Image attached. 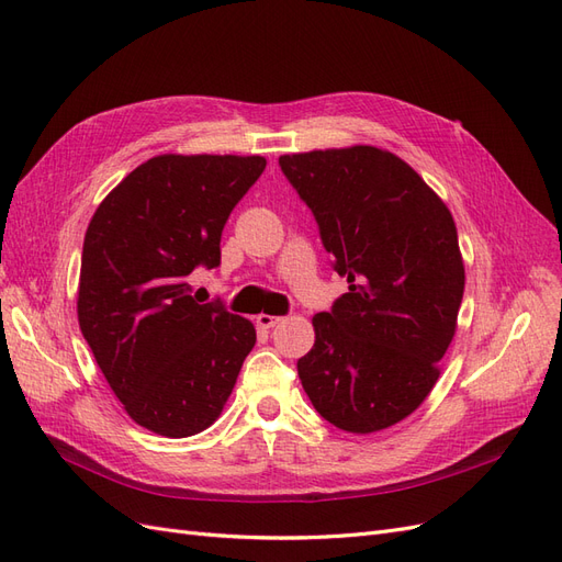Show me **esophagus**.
Returning <instances> with one entry per match:
<instances>
[{"label":"esophagus","instance_id":"1","mask_svg":"<svg viewBox=\"0 0 562 562\" xmlns=\"http://www.w3.org/2000/svg\"><path fill=\"white\" fill-rule=\"evenodd\" d=\"M255 321H258V326L260 328H274L277 326V323L281 321V316H271V314H260L258 318H255Z\"/></svg>","mask_w":562,"mask_h":562}]
</instances>
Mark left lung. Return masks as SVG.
<instances>
[{"instance_id":"1","label":"left lung","mask_w":562,"mask_h":562,"mask_svg":"<svg viewBox=\"0 0 562 562\" xmlns=\"http://www.w3.org/2000/svg\"><path fill=\"white\" fill-rule=\"evenodd\" d=\"M312 209L349 293L314 323L297 361L323 419L372 434L413 415L434 389L464 295L452 213L386 149L353 145L279 157Z\"/></svg>"}]
</instances>
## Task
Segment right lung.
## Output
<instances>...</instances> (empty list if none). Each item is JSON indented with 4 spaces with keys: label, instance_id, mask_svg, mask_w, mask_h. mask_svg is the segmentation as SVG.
<instances>
[{
    "label": "right lung",
    "instance_id": "obj_1",
    "mask_svg": "<svg viewBox=\"0 0 562 562\" xmlns=\"http://www.w3.org/2000/svg\"><path fill=\"white\" fill-rule=\"evenodd\" d=\"M265 157L159 155L95 209L83 236L77 316L98 368L140 427L194 436L223 413L255 328L199 304L187 277L220 265V236Z\"/></svg>",
    "mask_w": 562,
    "mask_h": 562
}]
</instances>
